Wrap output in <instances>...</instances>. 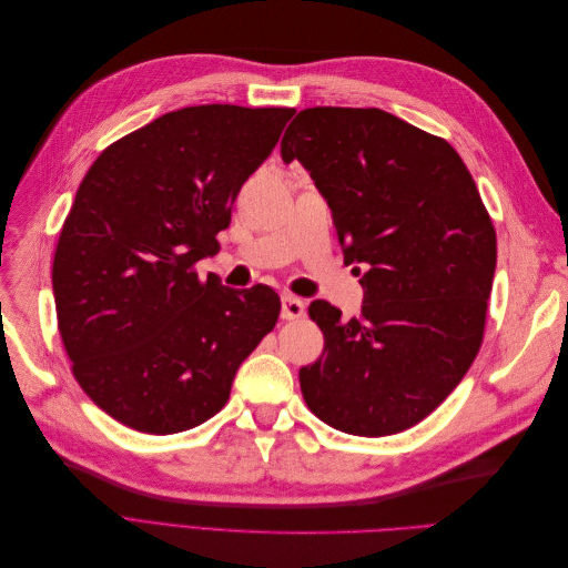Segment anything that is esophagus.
<instances>
[{
	"mask_svg": "<svg viewBox=\"0 0 568 568\" xmlns=\"http://www.w3.org/2000/svg\"><path fill=\"white\" fill-rule=\"evenodd\" d=\"M305 315V303L296 296L284 294L282 296V320H298Z\"/></svg>",
	"mask_w": 568,
	"mask_h": 568,
	"instance_id": "obj_1",
	"label": "esophagus"
}]
</instances>
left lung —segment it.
<instances>
[{"mask_svg": "<svg viewBox=\"0 0 568 568\" xmlns=\"http://www.w3.org/2000/svg\"><path fill=\"white\" fill-rule=\"evenodd\" d=\"M282 159L311 173L343 257L367 270L359 317L307 307L324 351L298 372L303 398L338 432L400 434L448 398L484 343L493 220L459 153L382 109H305Z\"/></svg>", "mask_w": 568, "mask_h": 568, "instance_id": "8db88e82", "label": "left lung"}]
</instances>
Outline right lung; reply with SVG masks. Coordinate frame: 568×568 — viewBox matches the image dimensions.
<instances>
[{"mask_svg":"<svg viewBox=\"0 0 568 568\" xmlns=\"http://www.w3.org/2000/svg\"><path fill=\"white\" fill-rule=\"evenodd\" d=\"M294 113H165L101 151L80 182L51 284L75 382L115 422L168 436L211 419L277 324L274 288L234 291L196 263L217 253L239 189Z\"/></svg>","mask_w":568,"mask_h":568,"instance_id":"obj_1","label":"right lung"}]
</instances>
